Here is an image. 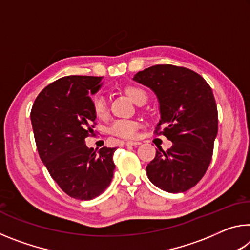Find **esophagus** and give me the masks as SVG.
Here are the masks:
<instances>
[{"instance_id":"1","label":"esophagus","mask_w":250,"mask_h":250,"mask_svg":"<svg viewBox=\"0 0 250 250\" xmlns=\"http://www.w3.org/2000/svg\"><path fill=\"white\" fill-rule=\"evenodd\" d=\"M141 142L139 141H126L125 142V146H140Z\"/></svg>"}]
</instances>
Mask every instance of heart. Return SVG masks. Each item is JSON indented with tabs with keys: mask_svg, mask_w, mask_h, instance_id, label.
<instances>
[{
	"mask_svg": "<svg viewBox=\"0 0 250 250\" xmlns=\"http://www.w3.org/2000/svg\"><path fill=\"white\" fill-rule=\"evenodd\" d=\"M126 95L133 103L138 104L141 99H146V94L139 87H128L125 89ZM91 107L94 110L95 115L98 118H104L108 112L107 101L104 96L101 92H97L96 95L91 97ZM140 124L137 120L132 119H118L115 120L110 125V133L116 135V137L124 139H133L138 133Z\"/></svg>",
	"mask_w": 250,
	"mask_h": 250,
	"instance_id": "1",
	"label": "heart"
}]
</instances>
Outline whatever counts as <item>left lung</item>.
Returning a JSON list of instances; mask_svg holds the SVG:
<instances>
[{"label":"left lung","mask_w":250,"mask_h":250,"mask_svg":"<svg viewBox=\"0 0 250 250\" xmlns=\"http://www.w3.org/2000/svg\"><path fill=\"white\" fill-rule=\"evenodd\" d=\"M133 80L158 97L161 119L155 133L173 143L167 151L158 146L146 175L163 191L186 192L204 176L213 155L218 116L211 88L195 71L174 65L149 67Z\"/></svg>","instance_id":"1"}]
</instances>
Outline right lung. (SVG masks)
<instances>
[{"instance_id":"1","label":"right lung","mask_w":250,"mask_h":250,"mask_svg":"<svg viewBox=\"0 0 250 250\" xmlns=\"http://www.w3.org/2000/svg\"><path fill=\"white\" fill-rule=\"evenodd\" d=\"M103 77L66 76L48 84L34 101L31 120L40 158L62 191L76 200H92L112 180L117 147H88L96 115L90 95Z\"/></svg>"}]
</instances>
